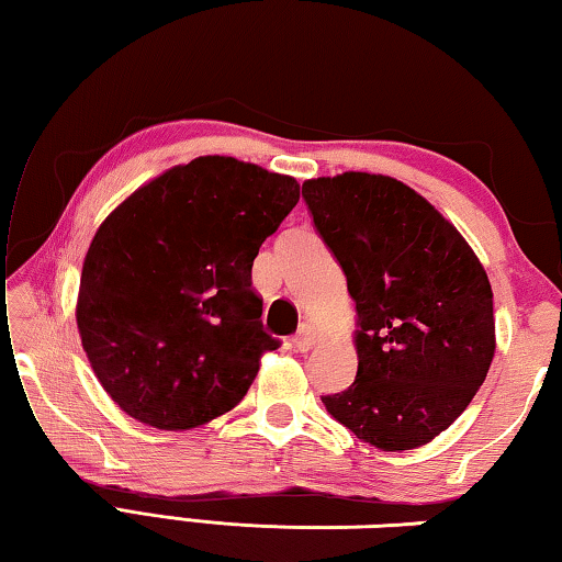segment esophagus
Returning <instances> with one entry per match:
<instances>
[{
  "instance_id": "34e87169",
  "label": "esophagus",
  "mask_w": 562,
  "mask_h": 562,
  "mask_svg": "<svg viewBox=\"0 0 562 562\" xmlns=\"http://www.w3.org/2000/svg\"><path fill=\"white\" fill-rule=\"evenodd\" d=\"M315 341H317V329L312 325H302L297 329V335H294V347H297V351H310L315 347Z\"/></svg>"
}]
</instances>
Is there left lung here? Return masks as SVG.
Masks as SVG:
<instances>
[{
  "label": "left lung",
  "instance_id": "obj_1",
  "mask_svg": "<svg viewBox=\"0 0 562 562\" xmlns=\"http://www.w3.org/2000/svg\"><path fill=\"white\" fill-rule=\"evenodd\" d=\"M302 198L357 302V379L322 402L376 449H418L449 429L488 374V274L463 235L402 180L349 170L304 180Z\"/></svg>",
  "mask_w": 562,
  "mask_h": 562
}]
</instances>
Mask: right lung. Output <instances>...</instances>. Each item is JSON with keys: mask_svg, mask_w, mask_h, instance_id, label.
<instances>
[{"mask_svg": "<svg viewBox=\"0 0 562 562\" xmlns=\"http://www.w3.org/2000/svg\"><path fill=\"white\" fill-rule=\"evenodd\" d=\"M300 201L290 176L201 156L131 193L93 235L76 325L123 412L183 431L231 412L280 347L250 272Z\"/></svg>", "mask_w": 562, "mask_h": 562, "instance_id": "right-lung-1", "label": "right lung"}]
</instances>
